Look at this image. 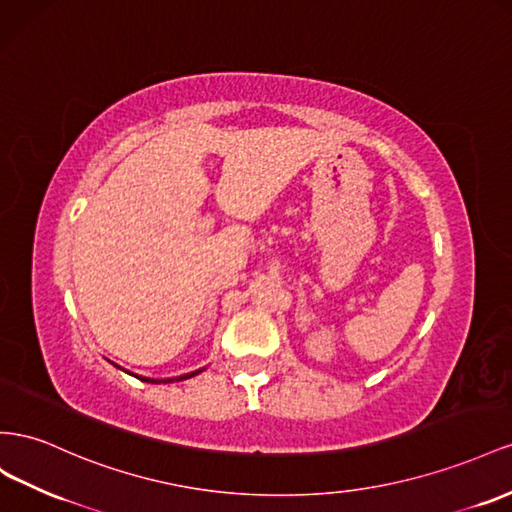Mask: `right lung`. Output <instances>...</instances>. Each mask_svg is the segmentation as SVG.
I'll return each mask as SVG.
<instances>
[{"mask_svg":"<svg viewBox=\"0 0 512 512\" xmlns=\"http://www.w3.org/2000/svg\"><path fill=\"white\" fill-rule=\"evenodd\" d=\"M114 364V362H112ZM116 368H120L118 364H114ZM120 370H124V368H120ZM204 368H200V370H193V372H187V375H181V377H170V379H150V377H142V375H133V372H129V370H124V372H129L131 377H135V379H140V381H146V383H174V381H185V379H191V377H196V375H200Z\"/></svg>","mask_w":512,"mask_h":512,"instance_id":"obj_1","label":"right lung"}]
</instances>
